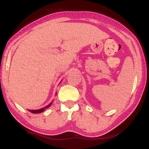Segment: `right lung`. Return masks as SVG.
<instances>
[{
  "label": "right lung",
  "mask_w": 149,
  "mask_h": 149,
  "mask_svg": "<svg viewBox=\"0 0 149 149\" xmlns=\"http://www.w3.org/2000/svg\"><path fill=\"white\" fill-rule=\"evenodd\" d=\"M52 102H51V103H50V104H48V105H47V106H46V107H45L42 108V109H38V110H29V111H30V112L33 113H42V111H45L46 109H47V108H48V107H50V106H51V105H52Z\"/></svg>",
  "instance_id": "1"
}]
</instances>
